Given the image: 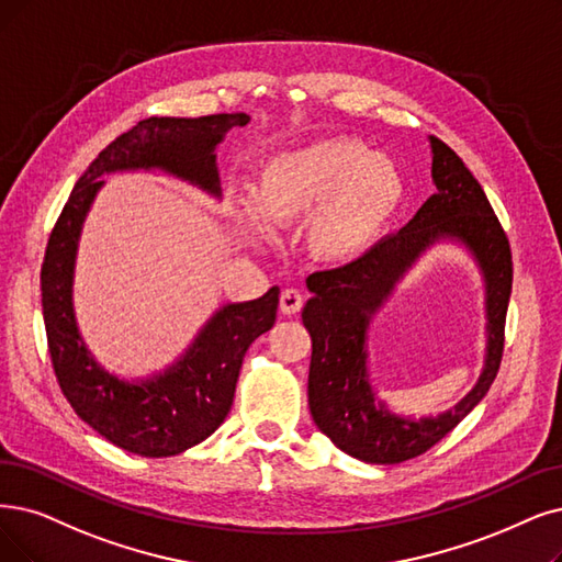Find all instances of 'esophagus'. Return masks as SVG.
Segmentation results:
<instances>
[{"label": "esophagus", "instance_id": "esophagus-1", "mask_svg": "<svg viewBox=\"0 0 562 562\" xmlns=\"http://www.w3.org/2000/svg\"><path fill=\"white\" fill-rule=\"evenodd\" d=\"M302 306H304V295L300 293V290L285 288L279 297L281 313H285V316H293V313H297Z\"/></svg>", "mask_w": 562, "mask_h": 562}]
</instances>
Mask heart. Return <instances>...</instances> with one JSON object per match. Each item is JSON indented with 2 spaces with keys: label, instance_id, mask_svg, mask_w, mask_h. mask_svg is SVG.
<instances>
[{
  "label": "heart",
  "instance_id": "obj_1",
  "mask_svg": "<svg viewBox=\"0 0 562 562\" xmlns=\"http://www.w3.org/2000/svg\"><path fill=\"white\" fill-rule=\"evenodd\" d=\"M403 200V177L385 154L350 136H327L283 149L258 168L249 200L235 214L262 235L308 216L306 246L318 260L348 262L385 231Z\"/></svg>",
  "mask_w": 562,
  "mask_h": 562
}]
</instances>
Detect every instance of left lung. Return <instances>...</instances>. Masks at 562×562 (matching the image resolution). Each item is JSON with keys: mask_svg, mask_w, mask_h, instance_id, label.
Here are the masks:
<instances>
[{"mask_svg": "<svg viewBox=\"0 0 562 562\" xmlns=\"http://www.w3.org/2000/svg\"><path fill=\"white\" fill-rule=\"evenodd\" d=\"M436 193L398 233L378 241L357 260L313 272V297L302 311L313 352L308 408L318 429L341 452L367 463H401L431 450L473 411L496 380L512 293L509 239L484 189L452 147L431 136ZM457 238L476 256L487 290V357L474 389L452 411L415 423L390 414L376 401L366 373V329L426 245Z\"/></svg>", "mask_w": 562, "mask_h": 562, "instance_id": "left-lung-1", "label": "left lung"}]
</instances>
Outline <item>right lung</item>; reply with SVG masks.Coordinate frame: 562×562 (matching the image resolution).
Here are the masks:
<instances>
[{"instance_id": "add662e5", "label": "right lung", "mask_w": 562, "mask_h": 562, "mask_svg": "<svg viewBox=\"0 0 562 562\" xmlns=\"http://www.w3.org/2000/svg\"><path fill=\"white\" fill-rule=\"evenodd\" d=\"M249 120L244 112H223L138 122L85 170L50 233L41 267V302L57 383L82 422L131 454H182L218 429L231 413L246 350L277 321L279 288L223 306L179 362L143 383H126L94 362L76 327L71 285L82 221L103 187L101 177L117 170L161 168L218 198L214 149L233 126Z\"/></svg>"}]
</instances>
